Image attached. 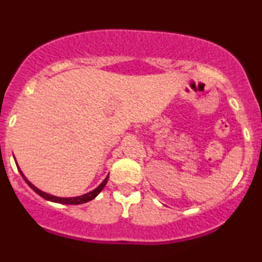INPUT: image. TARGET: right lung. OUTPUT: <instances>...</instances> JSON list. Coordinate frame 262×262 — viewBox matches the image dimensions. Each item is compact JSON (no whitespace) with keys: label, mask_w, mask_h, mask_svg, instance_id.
I'll list each match as a JSON object with an SVG mask.
<instances>
[{"label":"right lung","mask_w":262,"mask_h":262,"mask_svg":"<svg viewBox=\"0 0 262 262\" xmlns=\"http://www.w3.org/2000/svg\"><path fill=\"white\" fill-rule=\"evenodd\" d=\"M19 172H20L21 177H23V179L25 181V183H27V184L29 185V187L33 189V190L35 191L37 195H40L41 198H43V199H46V200H49V201H53V203L67 204V205H79V204L88 203V201L95 199L97 195L100 194V191L102 190L103 188H105L106 183H107V181H108V176H107V177L105 178V181L101 183V184L96 189H94L93 191H90V193H88V194L80 195V196H75V198H59V196H53V195H50V194H47V193H43V191H41L40 189H37L35 185L31 184V183L28 181L27 178H25V176L23 174V172L20 171V168H19Z\"/></svg>","instance_id":"add662e5"}]
</instances>
